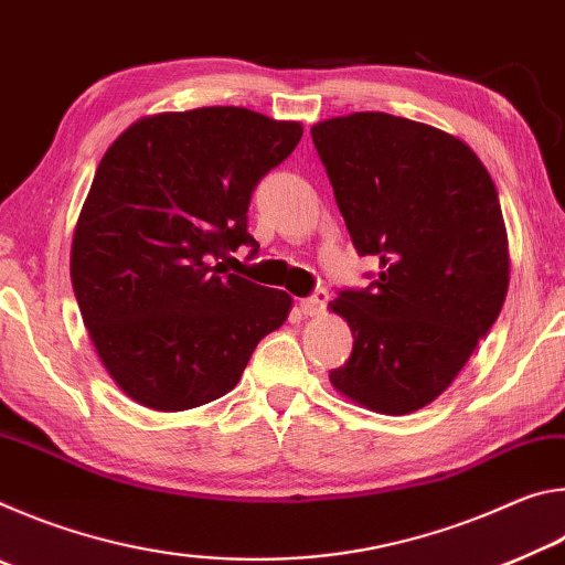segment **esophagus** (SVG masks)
I'll return each instance as SVG.
<instances>
[{
	"instance_id": "obj_1",
	"label": "esophagus",
	"mask_w": 565,
	"mask_h": 565,
	"mask_svg": "<svg viewBox=\"0 0 565 565\" xmlns=\"http://www.w3.org/2000/svg\"><path fill=\"white\" fill-rule=\"evenodd\" d=\"M327 301H329V294L327 291H317L309 299H301V311L303 317H321L323 309H327Z\"/></svg>"
}]
</instances>
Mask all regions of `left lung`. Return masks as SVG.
Listing matches in <instances>:
<instances>
[{
  "label": "left lung",
  "mask_w": 565,
  "mask_h": 565,
  "mask_svg": "<svg viewBox=\"0 0 565 565\" xmlns=\"http://www.w3.org/2000/svg\"><path fill=\"white\" fill-rule=\"evenodd\" d=\"M333 196L376 281L329 309L353 333L331 386L356 406L404 416L454 384L509 291L499 191L463 139L384 111L311 127Z\"/></svg>",
  "instance_id": "obj_1"
}]
</instances>
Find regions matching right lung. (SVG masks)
<instances>
[{"label": "right lung", "mask_w": 565, "mask_h": 565, "mask_svg": "<svg viewBox=\"0 0 565 565\" xmlns=\"http://www.w3.org/2000/svg\"><path fill=\"white\" fill-rule=\"evenodd\" d=\"M303 127L244 107L161 111L124 129L94 174L72 238L84 327L124 394L186 411L232 391L291 296L214 264L242 244L252 191Z\"/></svg>", "instance_id": "1"}]
</instances>
